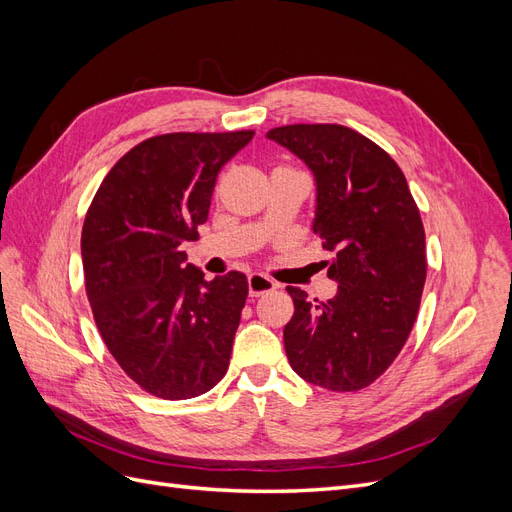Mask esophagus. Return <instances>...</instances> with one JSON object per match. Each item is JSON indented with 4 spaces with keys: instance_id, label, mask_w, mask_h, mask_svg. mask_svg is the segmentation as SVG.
I'll return each instance as SVG.
<instances>
[{
    "instance_id": "obj_1",
    "label": "esophagus",
    "mask_w": 512,
    "mask_h": 512,
    "mask_svg": "<svg viewBox=\"0 0 512 512\" xmlns=\"http://www.w3.org/2000/svg\"><path fill=\"white\" fill-rule=\"evenodd\" d=\"M247 288H250V297H260V294L275 290L277 284L271 280V277H267V275L252 273L250 277H247Z\"/></svg>"
}]
</instances>
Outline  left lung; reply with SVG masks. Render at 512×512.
Wrapping results in <instances>:
<instances>
[{
	"label": "left lung",
	"instance_id": "left-lung-1",
	"mask_svg": "<svg viewBox=\"0 0 512 512\" xmlns=\"http://www.w3.org/2000/svg\"><path fill=\"white\" fill-rule=\"evenodd\" d=\"M267 138L314 173V232L335 254L324 262L337 282L333 299L307 301L286 286L290 367L322 389L361 391L391 367L414 327L427 277L421 213L395 160L352 128L294 123Z\"/></svg>",
	"mask_w": 512,
	"mask_h": 512
}]
</instances>
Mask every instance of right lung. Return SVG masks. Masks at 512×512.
<instances>
[{
  "label": "right lung",
  "instance_id": "right-lung-1",
  "mask_svg": "<svg viewBox=\"0 0 512 512\" xmlns=\"http://www.w3.org/2000/svg\"><path fill=\"white\" fill-rule=\"evenodd\" d=\"M252 136H151L108 170L85 215V290L98 331L119 367L156 397H198L228 369L247 280L230 271L207 282L185 262L183 243L198 239L218 173Z\"/></svg>",
  "mask_w": 512,
  "mask_h": 512
}]
</instances>
